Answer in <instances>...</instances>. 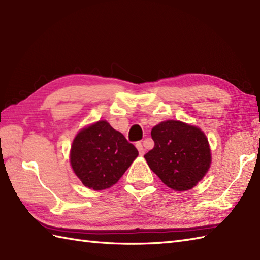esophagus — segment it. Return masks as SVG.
Here are the masks:
<instances>
[{"instance_id": "34e87169", "label": "esophagus", "mask_w": 260, "mask_h": 260, "mask_svg": "<svg viewBox=\"0 0 260 260\" xmlns=\"http://www.w3.org/2000/svg\"><path fill=\"white\" fill-rule=\"evenodd\" d=\"M135 145H136V148H137V150H139L140 155H144L145 150H144V147H143V144H142V143H141V142H137Z\"/></svg>"}]
</instances>
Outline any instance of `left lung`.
<instances>
[{
    "mask_svg": "<svg viewBox=\"0 0 260 260\" xmlns=\"http://www.w3.org/2000/svg\"><path fill=\"white\" fill-rule=\"evenodd\" d=\"M154 147L144 157L164 184L190 190L208 172L211 153L206 135L196 126L167 120L153 127Z\"/></svg>",
    "mask_w": 260,
    "mask_h": 260,
    "instance_id": "obj_1",
    "label": "left lung"
}]
</instances>
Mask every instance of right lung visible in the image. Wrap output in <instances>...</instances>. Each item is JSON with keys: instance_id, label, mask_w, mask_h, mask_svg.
Segmentation results:
<instances>
[{"instance_id": "right-lung-1", "label": "right lung", "mask_w": 260, "mask_h": 260, "mask_svg": "<svg viewBox=\"0 0 260 260\" xmlns=\"http://www.w3.org/2000/svg\"><path fill=\"white\" fill-rule=\"evenodd\" d=\"M137 155L139 151L123 134L107 121L99 120L77 134L70 162L87 187L104 190L121 178Z\"/></svg>"}]
</instances>
